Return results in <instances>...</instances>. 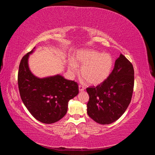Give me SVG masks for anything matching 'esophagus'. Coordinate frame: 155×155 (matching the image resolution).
I'll return each mask as SVG.
<instances>
[{"mask_svg": "<svg viewBox=\"0 0 155 155\" xmlns=\"http://www.w3.org/2000/svg\"><path fill=\"white\" fill-rule=\"evenodd\" d=\"M84 90H85V87H84L82 86V85H79V91H80V92H82V91H83Z\"/></svg>", "mask_w": 155, "mask_h": 155, "instance_id": "esophagus-1", "label": "esophagus"}]
</instances>
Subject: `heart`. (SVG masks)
Returning a JSON list of instances; mask_svg holds the SVG:
<instances>
[{"label": "heart", "instance_id": "obj_1", "mask_svg": "<svg viewBox=\"0 0 155 155\" xmlns=\"http://www.w3.org/2000/svg\"><path fill=\"white\" fill-rule=\"evenodd\" d=\"M81 76L91 85H98L109 77L112 67V59L107 54H100L95 50H81L74 61L68 64L70 73L78 72L77 66H81Z\"/></svg>", "mask_w": 155, "mask_h": 155}]
</instances>
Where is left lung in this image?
<instances>
[{
    "label": "left lung",
    "instance_id": "8db88e82",
    "mask_svg": "<svg viewBox=\"0 0 155 155\" xmlns=\"http://www.w3.org/2000/svg\"><path fill=\"white\" fill-rule=\"evenodd\" d=\"M134 81L133 64L121 54L109 77L97 87L87 88L89 117L103 125L112 124L119 119L130 103Z\"/></svg>",
    "mask_w": 155,
    "mask_h": 155
}]
</instances>
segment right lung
Wrapping results in <instances>:
<instances>
[{"label": "right lung", "instance_id": "1", "mask_svg": "<svg viewBox=\"0 0 155 155\" xmlns=\"http://www.w3.org/2000/svg\"><path fill=\"white\" fill-rule=\"evenodd\" d=\"M34 49L21 61L18 90L23 104L36 120L43 124H53L67 114L69 100L79 93L78 85L61 75L45 78L35 76L28 64L29 55Z\"/></svg>", "mask_w": 155, "mask_h": 155}]
</instances>
